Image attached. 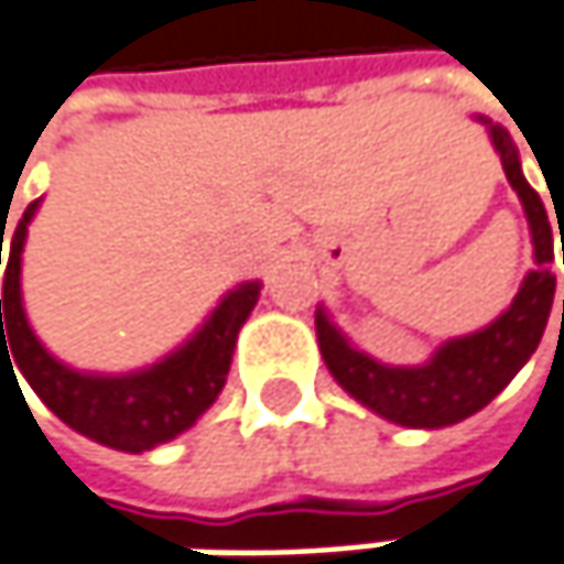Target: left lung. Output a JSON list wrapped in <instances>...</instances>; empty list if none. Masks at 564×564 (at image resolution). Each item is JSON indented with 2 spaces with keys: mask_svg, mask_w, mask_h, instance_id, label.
Segmentation results:
<instances>
[{
  "mask_svg": "<svg viewBox=\"0 0 564 564\" xmlns=\"http://www.w3.org/2000/svg\"><path fill=\"white\" fill-rule=\"evenodd\" d=\"M485 123H488L495 150L501 152L505 175L523 204L530 236H533L536 268L523 278L511 306L481 332L441 345L437 354L421 367H389V364L373 360L370 354L350 348L348 338L332 325V318L322 310L315 313L318 350L332 377L360 405H367L370 412H377L392 424L447 427L476 414L517 377V370L540 348V338L546 332L549 310L555 296V274H552L555 249H552L546 207L520 172V155L511 143V133L491 120Z\"/></svg>",
  "mask_w": 564,
  "mask_h": 564,
  "instance_id": "8db88e82",
  "label": "left lung"
}]
</instances>
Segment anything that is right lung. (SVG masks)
Returning a JSON list of instances; mask_svg holds the SVG:
<instances>
[{
  "instance_id": "right-lung-1",
  "label": "right lung",
  "mask_w": 564,
  "mask_h": 564,
  "mask_svg": "<svg viewBox=\"0 0 564 564\" xmlns=\"http://www.w3.org/2000/svg\"><path fill=\"white\" fill-rule=\"evenodd\" d=\"M37 204L41 200L28 204L9 242L0 300V367L2 360H9L11 367V357L15 356L12 377L18 370L63 424H69L73 431L105 447L143 453L178 437L223 392L239 328L246 325V318L258 303L261 283L249 281L229 290L210 318L194 332V338H187L182 348L172 350L169 357H162L147 370L123 373V377L79 373L59 364L37 341L21 306V251L28 239V223L37 214ZM6 334L10 335L9 343L4 341Z\"/></svg>"
}]
</instances>
